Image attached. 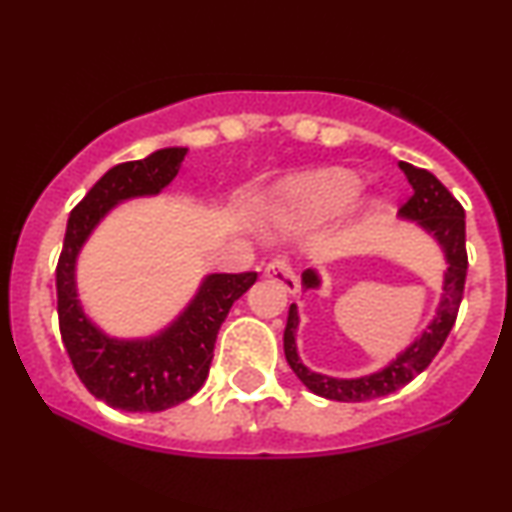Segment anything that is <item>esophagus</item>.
<instances>
[{"mask_svg": "<svg viewBox=\"0 0 512 512\" xmlns=\"http://www.w3.org/2000/svg\"><path fill=\"white\" fill-rule=\"evenodd\" d=\"M264 274H267L269 279H276L279 283H283V288H288V291H298V279H295L288 257L283 255L274 257V260L264 267Z\"/></svg>", "mask_w": 512, "mask_h": 512, "instance_id": "34e87169", "label": "esophagus"}]
</instances>
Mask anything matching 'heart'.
<instances>
[{
  "instance_id": "heart-1",
  "label": "heart",
  "mask_w": 512,
  "mask_h": 512,
  "mask_svg": "<svg viewBox=\"0 0 512 512\" xmlns=\"http://www.w3.org/2000/svg\"><path fill=\"white\" fill-rule=\"evenodd\" d=\"M362 181L346 169H326L303 178L291 188L300 205L317 214H336L346 209L360 195Z\"/></svg>"
}]
</instances>
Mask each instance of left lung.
<instances>
[{
  "instance_id": "left-lung-1",
  "label": "left lung",
  "mask_w": 512,
  "mask_h": 512,
  "mask_svg": "<svg viewBox=\"0 0 512 512\" xmlns=\"http://www.w3.org/2000/svg\"><path fill=\"white\" fill-rule=\"evenodd\" d=\"M400 169H403L405 178H408V183L412 186V195L408 197V202H403L398 209L400 217L415 219L422 229H427L439 240L443 252H446L448 269L446 279H443V298L439 312H436L434 322L427 326V331L405 353H400L386 369L360 379H334L310 372L298 360V353H295L298 310H295V305H291L286 331H283V353H286V360L295 372V377L303 381L312 393H317L322 398L341 400V403H362V400L389 396V393L403 389L417 374L432 365L436 353L443 348L448 334H451L455 317H458L467 276L465 209L448 193V188L443 186L432 171L417 169V166L408 162H400ZM303 286H319V276L312 269H307L303 274Z\"/></svg>"
}]
</instances>
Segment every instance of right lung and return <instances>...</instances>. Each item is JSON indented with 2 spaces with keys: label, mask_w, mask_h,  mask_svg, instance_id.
Masks as SVG:
<instances>
[{
  "label": "right lung",
  "mask_w": 512,
  "mask_h": 512,
  "mask_svg": "<svg viewBox=\"0 0 512 512\" xmlns=\"http://www.w3.org/2000/svg\"><path fill=\"white\" fill-rule=\"evenodd\" d=\"M186 147H166L150 157L116 164L71 209L57 262L59 331L78 379L109 408L159 412L183 403L205 384L217 334L231 305L257 281L255 272L212 274L169 329L147 341L104 336L80 310L73 283L76 255L90 231L116 202L155 195L181 171Z\"/></svg>",
  "instance_id": "obj_1"
}]
</instances>
